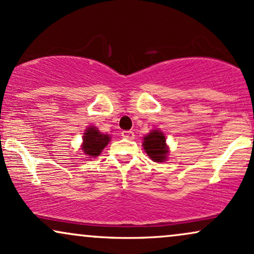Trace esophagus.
Here are the masks:
<instances>
[{"label":"esophagus","mask_w":254,"mask_h":254,"mask_svg":"<svg viewBox=\"0 0 254 254\" xmlns=\"http://www.w3.org/2000/svg\"><path fill=\"white\" fill-rule=\"evenodd\" d=\"M122 136H123L124 138H127V139H133V138H135V133H133V131H131V130L123 131V132H122Z\"/></svg>","instance_id":"esophagus-1"}]
</instances>
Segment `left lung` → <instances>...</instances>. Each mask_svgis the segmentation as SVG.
<instances>
[{
  "label": "left lung",
  "mask_w": 254,
  "mask_h": 254,
  "mask_svg": "<svg viewBox=\"0 0 254 254\" xmlns=\"http://www.w3.org/2000/svg\"><path fill=\"white\" fill-rule=\"evenodd\" d=\"M143 147L145 153L155 162L165 161L167 157V147H166V138L162 132L153 130L148 136L144 137Z\"/></svg>",
  "instance_id": "left-lung-1"
}]
</instances>
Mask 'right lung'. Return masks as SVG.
<instances>
[{
	"label": "right lung",
	"mask_w": 254,
	"mask_h": 254,
	"mask_svg": "<svg viewBox=\"0 0 254 254\" xmlns=\"http://www.w3.org/2000/svg\"><path fill=\"white\" fill-rule=\"evenodd\" d=\"M109 135H104V133H101L100 131L94 127H88L83 136L82 150L88 156L95 157L101 153V150L106 147V144L109 143Z\"/></svg>",
	"instance_id": "add662e5"
}]
</instances>
